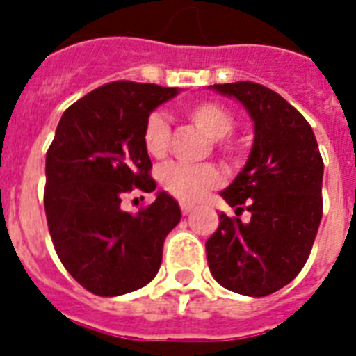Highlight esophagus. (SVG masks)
<instances>
[{
	"mask_svg": "<svg viewBox=\"0 0 356 356\" xmlns=\"http://www.w3.org/2000/svg\"><path fill=\"white\" fill-rule=\"evenodd\" d=\"M194 209H195V207L192 205V203H184V201L181 203V212H183L184 216H186V214H190V212L194 211Z\"/></svg>",
	"mask_w": 356,
	"mask_h": 356,
	"instance_id": "34e87169",
	"label": "esophagus"
}]
</instances>
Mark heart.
<instances>
[{
  "instance_id": "heart-1",
  "label": "heart",
  "mask_w": 356,
  "mask_h": 356,
  "mask_svg": "<svg viewBox=\"0 0 356 356\" xmlns=\"http://www.w3.org/2000/svg\"><path fill=\"white\" fill-rule=\"evenodd\" d=\"M186 118L200 129L201 133L211 140L225 138L234 127L233 114L220 103L203 102L190 105ZM142 142L147 155L161 159L166 155L168 142H170V127L162 114H151L145 120ZM162 188L168 194L181 201H200L205 197L209 190L216 188L222 183V173L214 164H183V162H170L161 168L159 173Z\"/></svg>"
}]
</instances>
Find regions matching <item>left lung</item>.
Masks as SVG:
<instances>
[{"label":"left lung","mask_w":356,"mask_h":356,"mask_svg":"<svg viewBox=\"0 0 356 356\" xmlns=\"http://www.w3.org/2000/svg\"><path fill=\"white\" fill-rule=\"evenodd\" d=\"M211 88L248 111L254 140L242 172L220 192L251 220L222 212L207 260L223 288L262 298L286 286L309 259L323 212V161L309 122L277 92L249 81Z\"/></svg>","instance_id":"8db88e82"}]
</instances>
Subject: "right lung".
<instances>
[{
    "label": "right lung",
    "mask_w": 356,
    "mask_h": 356,
    "mask_svg": "<svg viewBox=\"0 0 356 356\" xmlns=\"http://www.w3.org/2000/svg\"><path fill=\"white\" fill-rule=\"evenodd\" d=\"M179 88L116 81L64 111L46 155L44 207L58 259L96 296H123L153 281L164 238L181 220L172 195L133 216L122 209L131 190L153 192L144 149L145 120Z\"/></svg>",
    "instance_id": "1"
}]
</instances>
